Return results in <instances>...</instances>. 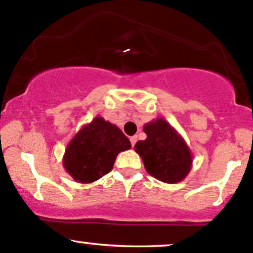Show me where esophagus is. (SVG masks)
<instances>
[{"instance_id":"esophagus-1","label":"esophagus","mask_w":253,"mask_h":253,"mask_svg":"<svg viewBox=\"0 0 253 253\" xmlns=\"http://www.w3.org/2000/svg\"><path fill=\"white\" fill-rule=\"evenodd\" d=\"M129 140H131L132 146H134V145H135V143H137V137H135V135H133V137L129 138Z\"/></svg>"}]
</instances>
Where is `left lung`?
<instances>
[{
	"label": "left lung",
	"instance_id": "8db88e82",
	"mask_svg": "<svg viewBox=\"0 0 253 253\" xmlns=\"http://www.w3.org/2000/svg\"><path fill=\"white\" fill-rule=\"evenodd\" d=\"M143 131L146 139L137 141L134 150L146 171L166 184L182 181L191 171L193 156L181 134L162 118L144 125Z\"/></svg>",
	"mask_w": 253,
	"mask_h": 253
}]
</instances>
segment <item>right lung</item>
<instances>
[{
    "mask_svg": "<svg viewBox=\"0 0 253 253\" xmlns=\"http://www.w3.org/2000/svg\"><path fill=\"white\" fill-rule=\"evenodd\" d=\"M131 149V141L116 125L96 116L69 141L63 155V167L80 184H91L113 169L121 151Z\"/></svg>",
    "mask_w": 253,
    "mask_h": 253,
    "instance_id": "add662e5",
    "label": "right lung"
}]
</instances>
